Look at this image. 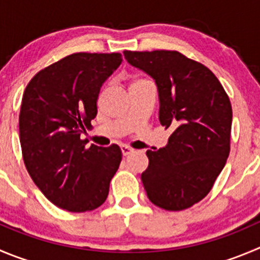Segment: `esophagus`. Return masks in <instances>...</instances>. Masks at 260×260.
Wrapping results in <instances>:
<instances>
[{"instance_id":"obj_1","label":"esophagus","mask_w":260,"mask_h":260,"mask_svg":"<svg viewBox=\"0 0 260 260\" xmlns=\"http://www.w3.org/2000/svg\"><path fill=\"white\" fill-rule=\"evenodd\" d=\"M133 148H130V147H127V145H121V152H122V154L125 155H128V154H132L133 153Z\"/></svg>"}]
</instances>
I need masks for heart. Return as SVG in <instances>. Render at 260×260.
I'll return each instance as SVG.
<instances>
[{
    "instance_id": "b5f03b06",
    "label": "heart",
    "mask_w": 260,
    "mask_h": 260,
    "mask_svg": "<svg viewBox=\"0 0 260 260\" xmlns=\"http://www.w3.org/2000/svg\"><path fill=\"white\" fill-rule=\"evenodd\" d=\"M144 79H133L132 83H130V85H133V84H137V83H140V81H143Z\"/></svg>"
}]
</instances>
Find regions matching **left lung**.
I'll return each mask as SVG.
<instances>
[{
	"label": "left lung",
	"instance_id": "8db88e82",
	"mask_svg": "<svg viewBox=\"0 0 260 260\" xmlns=\"http://www.w3.org/2000/svg\"><path fill=\"white\" fill-rule=\"evenodd\" d=\"M130 65L155 80L159 121L169 143L147 150L142 174L148 198L166 211H184L206 198L230 154L232 107L213 73L177 51H123Z\"/></svg>",
	"mask_w": 260,
	"mask_h": 260
}]
</instances>
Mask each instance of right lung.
<instances>
[{
    "label": "right lung",
    "mask_w": 260,
    "mask_h": 260,
    "mask_svg": "<svg viewBox=\"0 0 260 260\" xmlns=\"http://www.w3.org/2000/svg\"><path fill=\"white\" fill-rule=\"evenodd\" d=\"M121 62V53H73L37 73L24 90V163L44 197L65 211L102 206L122 159L118 145L86 147L80 139L97 116L101 86Z\"/></svg>",
    "instance_id": "right-lung-1"
}]
</instances>
